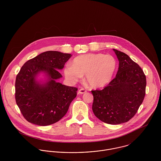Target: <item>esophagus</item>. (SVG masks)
<instances>
[{
    "mask_svg": "<svg viewBox=\"0 0 161 161\" xmlns=\"http://www.w3.org/2000/svg\"><path fill=\"white\" fill-rule=\"evenodd\" d=\"M86 91L85 89H79V91H78V93H79V94H83V93H86Z\"/></svg>",
    "mask_w": 161,
    "mask_h": 161,
    "instance_id": "34e87169",
    "label": "esophagus"
}]
</instances>
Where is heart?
I'll return each instance as SVG.
<instances>
[{"label": "heart", "mask_w": 161, "mask_h": 161, "mask_svg": "<svg viewBox=\"0 0 161 161\" xmlns=\"http://www.w3.org/2000/svg\"><path fill=\"white\" fill-rule=\"evenodd\" d=\"M116 67L115 58L110 55L89 53L75 58L72 64L64 68L66 77L76 82L86 75V81L92 88L105 86L112 79Z\"/></svg>", "instance_id": "obj_1"}]
</instances>
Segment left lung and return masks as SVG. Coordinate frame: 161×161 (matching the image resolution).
<instances>
[{"instance_id": "left-lung-1", "label": "left lung", "mask_w": 161, "mask_h": 161, "mask_svg": "<svg viewBox=\"0 0 161 161\" xmlns=\"http://www.w3.org/2000/svg\"><path fill=\"white\" fill-rule=\"evenodd\" d=\"M119 61L115 78L102 90L92 91V110L100 120L111 124L126 123L137 113L146 94L143 70L126 54L114 49Z\"/></svg>"}]
</instances>
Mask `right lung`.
Returning a JSON list of instances; mask_svg holds the SVG:
<instances>
[{"label":"right lung","mask_w":161,"mask_h":161,"mask_svg":"<svg viewBox=\"0 0 161 161\" xmlns=\"http://www.w3.org/2000/svg\"><path fill=\"white\" fill-rule=\"evenodd\" d=\"M72 56L70 54L48 51L27 61L21 68L15 80V100L28 122L47 126L58 122L66 114L71 102L77 95V88L69 87L56 80L62 75V69ZM45 71L49 80L40 85L35 77Z\"/></svg>","instance_id":"obj_1"}]
</instances>
